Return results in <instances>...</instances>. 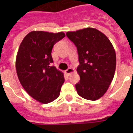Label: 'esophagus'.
<instances>
[{"mask_svg":"<svg viewBox=\"0 0 133 133\" xmlns=\"http://www.w3.org/2000/svg\"><path fill=\"white\" fill-rule=\"evenodd\" d=\"M75 72V70H74V69L71 68H69L68 69H67L65 71V74H67V75H70V74H72V73H73Z\"/></svg>","mask_w":133,"mask_h":133,"instance_id":"34e87169","label":"esophagus"}]
</instances>
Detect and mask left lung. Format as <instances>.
Here are the masks:
<instances>
[{
    "label": "left lung",
    "instance_id": "1",
    "mask_svg": "<svg viewBox=\"0 0 133 133\" xmlns=\"http://www.w3.org/2000/svg\"><path fill=\"white\" fill-rule=\"evenodd\" d=\"M67 36L77 48L80 81L75 85L79 96L95 101L106 92L113 79L116 54L108 37L95 28L68 32Z\"/></svg>",
    "mask_w": 133,
    "mask_h": 133
}]
</instances>
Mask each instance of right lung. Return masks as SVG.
I'll return each mask as SVG.
<instances>
[{
	"label": "right lung",
	"mask_w": 133,
	"mask_h": 133,
	"mask_svg": "<svg viewBox=\"0 0 133 133\" xmlns=\"http://www.w3.org/2000/svg\"><path fill=\"white\" fill-rule=\"evenodd\" d=\"M65 36L63 32L32 31L25 36L18 50L16 69L20 83L41 103H50L60 95L63 73L50 66L53 62L51 53L54 45Z\"/></svg>",
	"instance_id": "1"
}]
</instances>
